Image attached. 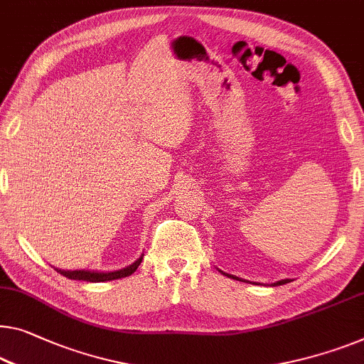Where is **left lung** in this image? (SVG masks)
Returning a JSON list of instances; mask_svg holds the SVG:
<instances>
[{
  "label": "left lung",
  "mask_w": 364,
  "mask_h": 364,
  "mask_svg": "<svg viewBox=\"0 0 364 364\" xmlns=\"http://www.w3.org/2000/svg\"><path fill=\"white\" fill-rule=\"evenodd\" d=\"M220 271V269H219ZM222 274H225L227 278H232V279H237V281H245V279H242V278H237V276H234V274H229V273H224V271H220ZM286 283H291V279H281V281H276V283H273L271 286H281V284H286Z\"/></svg>",
  "instance_id": "8db88e82"
}]
</instances>
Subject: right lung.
<instances>
[{"label": "right lung", "mask_w": 364, "mask_h": 364, "mask_svg": "<svg viewBox=\"0 0 364 364\" xmlns=\"http://www.w3.org/2000/svg\"><path fill=\"white\" fill-rule=\"evenodd\" d=\"M144 255L139 259H135L132 264L129 267L117 269V271H88V269H75V271H65V269H58L55 268L58 273L63 274L65 278L68 279H78V281H90V283H102V281H112V279H119V278H126V276H130L135 269L139 268V264L142 263Z\"/></svg>", "instance_id": "1"}]
</instances>
